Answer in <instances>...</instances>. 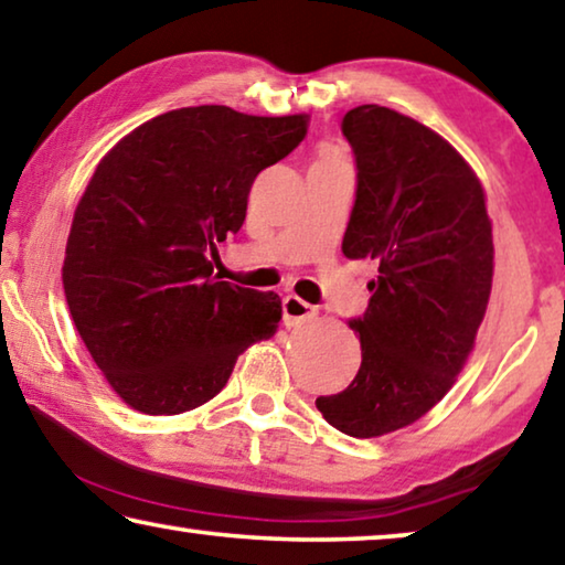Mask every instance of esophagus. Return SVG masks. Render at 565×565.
Listing matches in <instances>:
<instances>
[{
    "mask_svg": "<svg viewBox=\"0 0 565 565\" xmlns=\"http://www.w3.org/2000/svg\"><path fill=\"white\" fill-rule=\"evenodd\" d=\"M318 310L306 302L298 295H288V298L282 300V320L288 328H300V326H308L310 320H316Z\"/></svg>",
    "mask_w": 565,
    "mask_h": 565,
    "instance_id": "1",
    "label": "esophagus"
}]
</instances>
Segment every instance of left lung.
I'll list each match as a JSON object with an SVG mask.
<instances>
[{"label":"left lung","mask_w":565,"mask_h":565,"mask_svg":"<svg viewBox=\"0 0 565 565\" xmlns=\"http://www.w3.org/2000/svg\"><path fill=\"white\" fill-rule=\"evenodd\" d=\"M355 156V202L343 255L373 259L379 280L361 318V369L318 396L326 422L369 439L422 419L455 384L492 290V224L462 156L419 120L384 106L343 116Z\"/></svg>","instance_id":"left-lung-1"}]
</instances>
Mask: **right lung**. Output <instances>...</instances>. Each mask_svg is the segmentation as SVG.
<instances>
[{"instance_id": "right-lung-1", "label": "right lung", "mask_w": 565, "mask_h": 565, "mask_svg": "<svg viewBox=\"0 0 565 565\" xmlns=\"http://www.w3.org/2000/svg\"><path fill=\"white\" fill-rule=\"evenodd\" d=\"M308 134V116L227 106L169 110L103 156L73 216L63 288L103 376L143 414H181L227 384L237 355L275 335V292L216 282L263 169Z\"/></svg>"}]
</instances>
